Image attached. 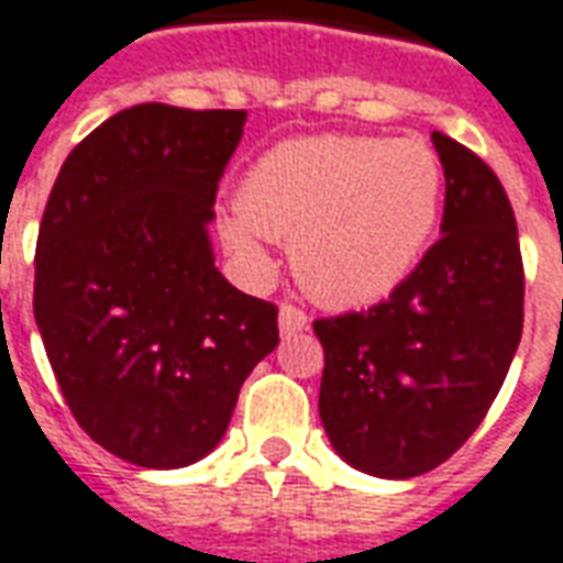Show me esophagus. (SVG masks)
Returning <instances> with one entry per match:
<instances>
[{"label":"esophagus","instance_id":"obj_1","mask_svg":"<svg viewBox=\"0 0 563 563\" xmlns=\"http://www.w3.org/2000/svg\"><path fill=\"white\" fill-rule=\"evenodd\" d=\"M306 327H309V318H306L302 309L290 306V302H285V306L278 309V330H282L285 336H294V333H300Z\"/></svg>","mask_w":563,"mask_h":563}]
</instances>
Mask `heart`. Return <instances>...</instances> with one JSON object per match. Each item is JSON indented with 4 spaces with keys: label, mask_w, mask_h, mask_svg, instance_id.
I'll return each instance as SVG.
<instances>
[{
    "label": "heart",
    "mask_w": 563,
    "mask_h": 563,
    "mask_svg": "<svg viewBox=\"0 0 563 563\" xmlns=\"http://www.w3.org/2000/svg\"><path fill=\"white\" fill-rule=\"evenodd\" d=\"M442 163L421 139L312 135L269 147L239 187L221 236L263 273L266 236L290 239V266L327 306H366L416 269L440 221Z\"/></svg>",
    "instance_id": "1"
}]
</instances>
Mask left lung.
Instances as JSON below:
<instances>
[{
  "instance_id": "8db88e82",
  "label": "left lung",
  "mask_w": 563,
  "mask_h": 563,
  "mask_svg": "<svg viewBox=\"0 0 563 563\" xmlns=\"http://www.w3.org/2000/svg\"><path fill=\"white\" fill-rule=\"evenodd\" d=\"M442 239L369 312L314 321L318 412L333 452L378 479H412L479 428L516 357L525 273L512 206L485 163L433 133Z\"/></svg>"
}]
</instances>
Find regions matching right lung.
Listing matches in <instances>:
<instances>
[{
	"label": "right lung",
	"mask_w": 563,
	"mask_h": 563,
	"mask_svg": "<svg viewBox=\"0 0 563 563\" xmlns=\"http://www.w3.org/2000/svg\"><path fill=\"white\" fill-rule=\"evenodd\" d=\"M245 111L145 102L71 151L35 245L33 312L84 433L147 470L224 440L239 388L278 345V309L214 266V194Z\"/></svg>",
	"instance_id": "obj_1"
}]
</instances>
